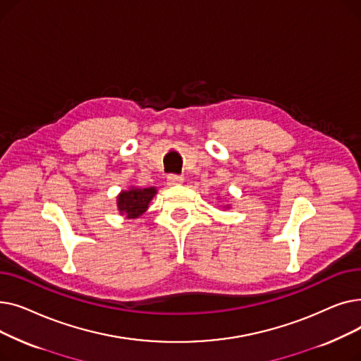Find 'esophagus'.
<instances>
[{
	"mask_svg": "<svg viewBox=\"0 0 361 361\" xmlns=\"http://www.w3.org/2000/svg\"><path fill=\"white\" fill-rule=\"evenodd\" d=\"M183 181L184 178L181 176H177V174L168 176V185H180Z\"/></svg>",
	"mask_w": 361,
	"mask_h": 361,
	"instance_id": "34e87169",
	"label": "esophagus"
}]
</instances>
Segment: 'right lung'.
Instances as JSON below:
<instances>
[{"label": "right lung", "instance_id": "obj_1", "mask_svg": "<svg viewBox=\"0 0 361 361\" xmlns=\"http://www.w3.org/2000/svg\"><path fill=\"white\" fill-rule=\"evenodd\" d=\"M157 195L155 187L149 188H131L128 192H121L118 196V209L121 215L127 218H137L142 215L149 206V202Z\"/></svg>", "mask_w": 361, "mask_h": 361}]
</instances>
